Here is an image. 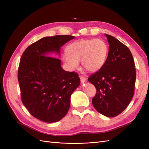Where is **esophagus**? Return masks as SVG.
I'll list each match as a JSON object with an SVG mask.
<instances>
[{
	"label": "esophagus",
	"instance_id": "obj_1",
	"mask_svg": "<svg viewBox=\"0 0 149 149\" xmlns=\"http://www.w3.org/2000/svg\"><path fill=\"white\" fill-rule=\"evenodd\" d=\"M79 78H80V80H81V82L82 83L85 82L86 80V78H84V76H79Z\"/></svg>",
	"mask_w": 149,
	"mask_h": 149
}]
</instances>
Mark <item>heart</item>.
<instances>
[{
	"instance_id": "obj_1",
	"label": "heart",
	"mask_w": 149,
	"mask_h": 149,
	"mask_svg": "<svg viewBox=\"0 0 149 149\" xmlns=\"http://www.w3.org/2000/svg\"><path fill=\"white\" fill-rule=\"evenodd\" d=\"M62 59L71 70L78 68L81 61L85 70L96 72L104 65L108 55V46L102 39H84L71 43Z\"/></svg>"
}]
</instances>
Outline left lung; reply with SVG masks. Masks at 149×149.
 <instances>
[{
  "instance_id": "left-lung-1",
  "label": "left lung",
  "mask_w": 149,
  "mask_h": 149,
  "mask_svg": "<svg viewBox=\"0 0 149 149\" xmlns=\"http://www.w3.org/2000/svg\"><path fill=\"white\" fill-rule=\"evenodd\" d=\"M105 35L109 44L106 61L88 79L96 89L93 106L100 114L112 118L124 111L132 100L136 72L127 47L112 36Z\"/></svg>"
}]
</instances>
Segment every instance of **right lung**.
Instances as JSON below:
<instances>
[{"instance_id":"right-lung-1","label":"right lung","mask_w":149,"mask_h":149,"mask_svg":"<svg viewBox=\"0 0 149 149\" xmlns=\"http://www.w3.org/2000/svg\"><path fill=\"white\" fill-rule=\"evenodd\" d=\"M74 37H44L26 48L20 58L18 81L21 100L34 118L55 123L67 114L71 94L80 84L78 74L62 69L61 60L49 53H60V48Z\"/></svg>"}]
</instances>
